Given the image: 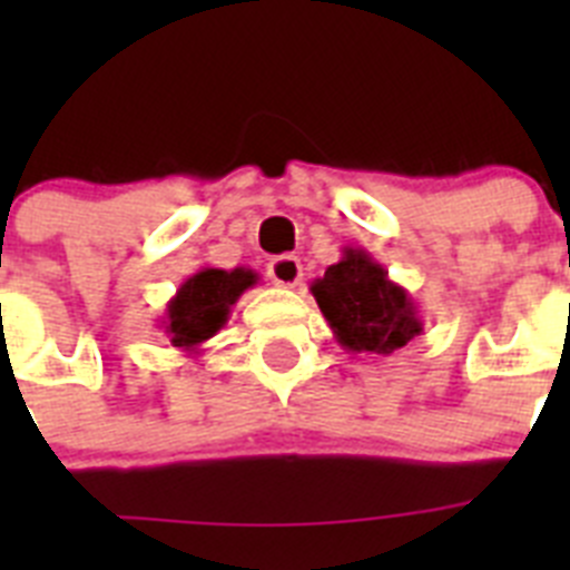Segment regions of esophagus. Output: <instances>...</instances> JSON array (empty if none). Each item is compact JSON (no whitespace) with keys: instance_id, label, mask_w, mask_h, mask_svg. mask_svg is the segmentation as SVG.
<instances>
[{"instance_id":"obj_1","label":"esophagus","mask_w":570,"mask_h":570,"mask_svg":"<svg viewBox=\"0 0 570 570\" xmlns=\"http://www.w3.org/2000/svg\"><path fill=\"white\" fill-rule=\"evenodd\" d=\"M268 276L279 288H296L302 279V262L296 256H276L268 265Z\"/></svg>"}]
</instances>
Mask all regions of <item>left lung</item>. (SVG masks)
I'll list each match as a JSON object with an SVG mask.
<instances>
[{
  "label": "left lung",
  "instance_id": "left-lung-1",
  "mask_svg": "<svg viewBox=\"0 0 570 570\" xmlns=\"http://www.w3.org/2000/svg\"><path fill=\"white\" fill-rule=\"evenodd\" d=\"M311 294L334 340L354 354L391 356L422 334L414 296L362 248L342 250V259L314 279Z\"/></svg>",
  "mask_w": 570,
  "mask_h": 570
}]
</instances>
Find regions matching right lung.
<instances>
[{
  "mask_svg": "<svg viewBox=\"0 0 570 570\" xmlns=\"http://www.w3.org/2000/svg\"><path fill=\"white\" fill-rule=\"evenodd\" d=\"M259 274L250 268H203L179 285L163 316L168 342L185 354H199V345L225 328L230 308L254 288Z\"/></svg>",
  "mask_w": 570,
  "mask_h": 570,
  "instance_id": "1",
  "label": "right lung"
}]
</instances>
